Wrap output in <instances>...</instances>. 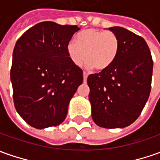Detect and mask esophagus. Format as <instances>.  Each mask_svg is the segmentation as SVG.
<instances>
[{
    "instance_id": "obj_1",
    "label": "esophagus",
    "mask_w": 160,
    "mask_h": 160,
    "mask_svg": "<svg viewBox=\"0 0 160 160\" xmlns=\"http://www.w3.org/2000/svg\"><path fill=\"white\" fill-rule=\"evenodd\" d=\"M83 79H84V82H86V81H87V79H88V73H87L86 72H83Z\"/></svg>"
}]
</instances>
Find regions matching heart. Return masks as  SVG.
<instances>
[{"label":"heart","instance_id":"obj_1","mask_svg":"<svg viewBox=\"0 0 160 160\" xmlns=\"http://www.w3.org/2000/svg\"><path fill=\"white\" fill-rule=\"evenodd\" d=\"M119 51V41L116 35L104 30L89 29L78 34L76 40L66 44V52L72 64L80 66L85 60L87 68L106 70L115 62Z\"/></svg>","mask_w":160,"mask_h":160}]
</instances>
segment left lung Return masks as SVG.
Here are the masks:
<instances>
[{"label": "left lung", "mask_w": 160, "mask_h": 160, "mask_svg": "<svg viewBox=\"0 0 160 160\" xmlns=\"http://www.w3.org/2000/svg\"><path fill=\"white\" fill-rule=\"evenodd\" d=\"M108 30L119 41L110 67L88 77L92 118L106 129L124 128L139 117L151 92L153 61L143 38L122 27Z\"/></svg>", "instance_id": "1"}]
</instances>
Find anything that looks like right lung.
<instances>
[{"instance_id":"add662e5","label":"right lung","mask_w":160,"mask_h":160,"mask_svg":"<svg viewBox=\"0 0 160 160\" xmlns=\"http://www.w3.org/2000/svg\"><path fill=\"white\" fill-rule=\"evenodd\" d=\"M77 25L42 22L16 41L10 70L16 111L36 129L57 126L66 119L70 100L83 82V71L72 64L66 44Z\"/></svg>"}]
</instances>
